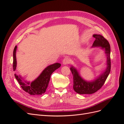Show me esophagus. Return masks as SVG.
<instances>
[{"instance_id": "34e87169", "label": "esophagus", "mask_w": 124, "mask_h": 124, "mask_svg": "<svg viewBox=\"0 0 124 124\" xmlns=\"http://www.w3.org/2000/svg\"><path fill=\"white\" fill-rule=\"evenodd\" d=\"M70 60L69 58L68 57H65L64 59H63L62 61V63L63 65H67V64H69L70 63Z\"/></svg>"}]
</instances>
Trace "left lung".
Here are the masks:
<instances>
[{"mask_svg": "<svg viewBox=\"0 0 124 124\" xmlns=\"http://www.w3.org/2000/svg\"><path fill=\"white\" fill-rule=\"evenodd\" d=\"M96 39L93 43V46H101L105 50L107 56V68L106 71L93 82H87L84 80L78 74L77 70L73 67H71L70 70L73 74V89L79 94H92L100 89L103 85L111 70L110 46L108 41L100 35H93Z\"/></svg>", "mask_w": 124, "mask_h": 124, "instance_id": "obj_1", "label": "left lung"}]
</instances>
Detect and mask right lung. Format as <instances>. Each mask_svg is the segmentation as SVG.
<instances>
[{"label":"right lung","instance_id":"add662e5","mask_svg":"<svg viewBox=\"0 0 124 124\" xmlns=\"http://www.w3.org/2000/svg\"><path fill=\"white\" fill-rule=\"evenodd\" d=\"M17 46H16L13 50V69L15 71L16 67V51ZM61 64L59 63H55L53 65H51L47 67L45 69L41 74L34 81L32 82L31 84L30 83L27 82L25 83L22 81L21 77L17 76L15 74V77L21 86L24 91L28 93L29 94L31 95H40L44 93L46 91L47 87L50 78L52 73L54 71L59 68Z\"/></svg>","mask_w":124,"mask_h":124}]
</instances>
